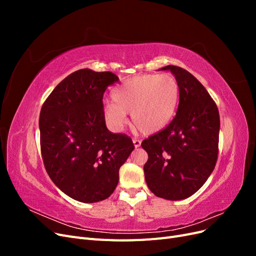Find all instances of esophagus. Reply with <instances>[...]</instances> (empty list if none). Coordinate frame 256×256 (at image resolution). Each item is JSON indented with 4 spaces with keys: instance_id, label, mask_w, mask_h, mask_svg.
<instances>
[{
    "instance_id": "esophagus-1",
    "label": "esophagus",
    "mask_w": 256,
    "mask_h": 256,
    "mask_svg": "<svg viewBox=\"0 0 256 256\" xmlns=\"http://www.w3.org/2000/svg\"><path fill=\"white\" fill-rule=\"evenodd\" d=\"M132 142H134V145L136 148H138V147L141 146V141L140 140H136V138H134Z\"/></svg>"
}]
</instances>
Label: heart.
Wrapping results in <instances>:
<instances>
[{"label":"heart","mask_w":256,"mask_h":256,"mask_svg":"<svg viewBox=\"0 0 256 256\" xmlns=\"http://www.w3.org/2000/svg\"><path fill=\"white\" fill-rule=\"evenodd\" d=\"M180 86L172 74H136L124 81L113 92L114 102L104 106V116L113 130L127 124V114L136 130L154 134L174 118Z\"/></svg>","instance_id":"b5f03b06"}]
</instances>
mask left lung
<instances>
[{
  "label": "left lung",
  "mask_w": 256,
  "mask_h": 256,
  "mask_svg": "<svg viewBox=\"0 0 256 256\" xmlns=\"http://www.w3.org/2000/svg\"><path fill=\"white\" fill-rule=\"evenodd\" d=\"M180 86V104L170 125L146 138L141 146L148 154L144 175L158 198L180 200L191 196L212 173L220 131L219 111L210 95L189 72L168 65Z\"/></svg>",
  "instance_id": "left-lung-1"
}]
</instances>
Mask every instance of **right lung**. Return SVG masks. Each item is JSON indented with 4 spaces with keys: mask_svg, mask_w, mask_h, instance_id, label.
Returning <instances> with one entry per match:
<instances>
[{
    "mask_svg": "<svg viewBox=\"0 0 256 256\" xmlns=\"http://www.w3.org/2000/svg\"><path fill=\"white\" fill-rule=\"evenodd\" d=\"M118 76L84 68L58 83L42 104L40 148L46 171L66 196L82 203L109 198L120 168L134 150L131 138L106 126L104 94Z\"/></svg>",
    "mask_w": 256,
    "mask_h": 256,
    "instance_id": "add662e5",
    "label": "right lung"
}]
</instances>
